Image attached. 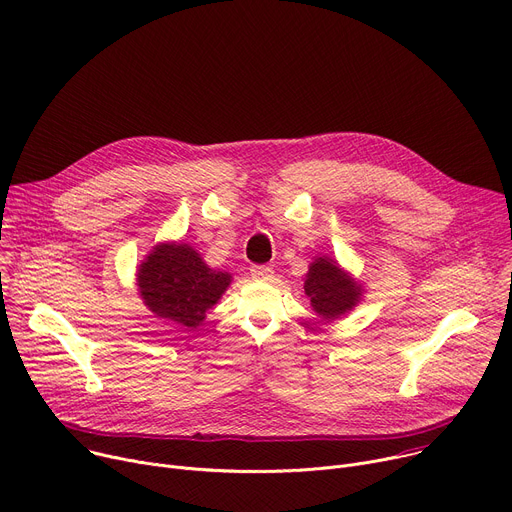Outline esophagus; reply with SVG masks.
Wrapping results in <instances>:
<instances>
[{
    "mask_svg": "<svg viewBox=\"0 0 512 512\" xmlns=\"http://www.w3.org/2000/svg\"><path fill=\"white\" fill-rule=\"evenodd\" d=\"M251 277L255 282H271L273 280V269L267 265H253Z\"/></svg>",
    "mask_w": 512,
    "mask_h": 512,
    "instance_id": "esophagus-1",
    "label": "esophagus"
}]
</instances>
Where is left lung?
<instances>
[{"label": "left lung", "instance_id": "1", "mask_svg": "<svg viewBox=\"0 0 512 512\" xmlns=\"http://www.w3.org/2000/svg\"><path fill=\"white\" fill-rule=\"evenodd\" d=\"M304 290L312 308L324 318H339L359 302V286L351 282L337 263L318 257L306 275Z\"/></svg>", "mask_w": 512, "mask_h": 512}]
</instances>
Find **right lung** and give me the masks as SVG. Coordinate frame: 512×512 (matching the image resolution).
<instances>
[{
    "label": "right lung",
    "instance_id": "add662e5",
    "mask_svg": "<svg viewBox=\"0 0 512 512\" xmlns=\"http://www.w3.org/2000/svg\"><path fill=\"white\" fill-rule=\"evenodd\" d=\"M228 284V273L212 271L188 245H159L138 269L145 304L181 327H198Z\"/></svg>",
    "mask_w": 512,
    "mask_h": 512
}]
</instances>
